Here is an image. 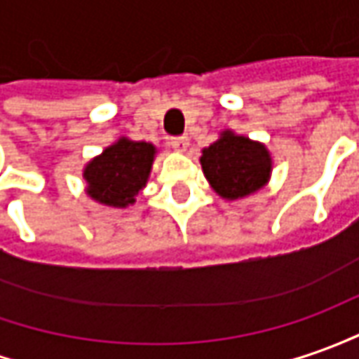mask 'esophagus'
Masks as SVG:
<instances>
[{
  "label": "esophagus",
  "mask_w": 359,
  "mask_h": 359,
  "mask_svg": "<svg viewBox=\"0 0 359 359\" xmlns=\"http://www.w3.org/2000/svg\"><path fill=\"white\" fill-rule=\"evenodd\" d=\"M190 139L189 137H172L170 139V147L175 149L177 153H187L189 151Z\"/></svg>",
  "instance_id": "esophagus-1"
}]
</instances>
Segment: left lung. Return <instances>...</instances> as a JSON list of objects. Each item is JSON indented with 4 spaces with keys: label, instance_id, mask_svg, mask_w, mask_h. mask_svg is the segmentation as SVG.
I'll return each mask as SVG.
<instances>
[{
    "label": "left lung",
    "instance_id": "8db88e82",
    "mask_svg": "<svg viewBox=\"0 0 359 359\" xmlns=\"http://www.w3.org/2000/svg\"><path fill=\"white\" fill-rule=\"evenodd\" d=\"M200 165L222 198L238 200L263 189L271 177V155L259 141L222 131L220 139L202 149Z\"/></svg>",
    "mask_w": 359,
    "mask_h": 359
}]
</instances>
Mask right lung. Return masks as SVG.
Masks as SVG:
<instances>
[{
	"label": "right lung",
	"instance_id": "right-lung-1",
	"mask_svg": "<svg viewBox=\"0 0 359 359\" xmlns=\"http://www.w3.org/2000/svg\"><path fill=\"white\" fill-rule=\"evenodd\" d=\"M157 149L145 141L118 139L84 167L86 192L92 200L111 208H126L135 202L147 184Z\"/></svg>",
	"mask_w": 359,
	"mask_h": 359
}]
</instances>
